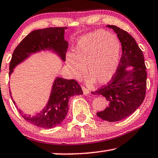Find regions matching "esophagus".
<instances>
[{"label":"esophagus","mask_w":158,"mask_h":158,"mask_svg":"<svg viewBox=\"0 0 158 158\" xmlns=\"http://www.w3.org/2000/svg\"><path fill=\"white\" fill-rule=\"evenodd\" d=\"M81 89H82L83 93L85 94V95H87V94H89V93H90V91H89V89L87 88V87H84V86H81Z\"/></svg>","instance_id":"1"}]
</instances>
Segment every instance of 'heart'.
<instances>
[{
    "mask_svg": "<svg viewBox=\"0 0 158 158\" xmlns=\"http://www.w3.org/2000/svg\"><path fill=\"white\" fill-rule=\"evenodd\" d=\"M120 44L114 35L102 30L81 37L78 41L73 55L69 54L66 60L74 77L85 73L90 76L89 81L105 84L114 74L118 66Z\"/></svg>",
    "mask_w": 158,
    "mask_h": 158,
    "instance_id": "b5f03b06",
    "label": "heart"
}]
</instances>
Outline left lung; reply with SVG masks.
Masks as SVG:
<instances>
[{"instance_id":"obj_1","label":"left lung","mask_w":158,"mask_h":158,"mask_svg":"<svg viewBox=\"0 0 158 158\" xmlns=\"http://www.w3.org/2000/svg\"><path fill=\"white\" fill-rule=\"evenodd\" d=\"M108 27L117 33L123 55L111 80L92 93L103 95L107 100L109 106L97 115L111 123L126 118L143 103L147 89V68L142 51L132 35L115 25ZM129 65L133 66L134 69L125 71Z\"/></svg>"}]
</instances>
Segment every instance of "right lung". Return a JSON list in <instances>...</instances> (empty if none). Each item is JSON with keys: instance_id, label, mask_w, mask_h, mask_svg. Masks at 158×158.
Returning a JSON list of instances; mask_svg holds the SVG:
<instances>
[{"instance_id": "obj_1", "label": "right lung", "mask_w": 158, "mask_h": 158, "mask_svg": "<svg viewBox=\"0 0 158 158\" xmlns=\"http://www.w3.org/2000/svg\"><path fill=\"white\" fill-rule=\"evenodd\" d=\"M65 27H47L35 30L26 35L14 51L9 65V75L17 64L27 58L31 53L41 49H52L57 52L65 61L68 49V41L64 39ZM11 94V91H9ZM83 94L81 86L75 79H65L57 77L47 106L35 116L23 114L22 117L32 125L42 128H52L60 124L69 111V100L73 95ZM14 103L15 102L13 101Z\"/></svg>"}]
</instances>
